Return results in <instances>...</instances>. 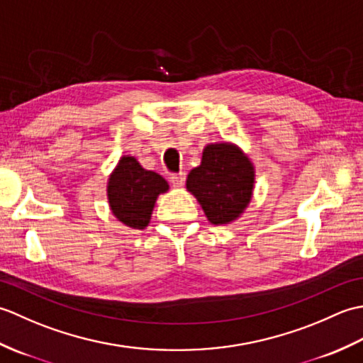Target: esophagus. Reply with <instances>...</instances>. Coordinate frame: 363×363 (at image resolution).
<instances>
[{
    "mask_svg": "<svg viewBox=\"0 0 363 363\" xmlns=\"http://www.w3.org/2000/svg\"><path fill=\"white\" fill-rule=\"evenodd\" d=\"M169 182L173 184V187H182L186 182V173H173L169 174Z\"/></svg>",
    "mask_w": 363,
    "mask_h": 363,
    "instance_id": "esophagus-1",
    "label": "esophagus"
}]
</instances>
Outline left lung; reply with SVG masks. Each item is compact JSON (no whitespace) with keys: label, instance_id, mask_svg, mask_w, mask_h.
Wrapping results in <instances>:
<instances>
[{"label":"left lung","instance_id":"obj_1","mask_svg":"<svg viewBox=\"0 0 363 363\" xmlns=\"http://www.w3.org/2000/svg\"><path fill=\"white\" fill-rule=\"evenodd\" d=\"M252 189L254 167L230 143L207 145L201 165L187 177V190L195 195L213 225H228L240 217L251 201Z\"/></svg>","mask_w":363,"mask_h":363}]
</instances>
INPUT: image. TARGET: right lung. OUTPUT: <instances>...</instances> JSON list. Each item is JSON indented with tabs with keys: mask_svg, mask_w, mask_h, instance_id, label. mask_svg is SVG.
Returning <instances> with one entry per match:
<instances>
[{
	"mask_svg": "<svg viewBox=\"0 0 363 363\" xmlns=\"http://www.w3.org/2000/svg\"><path fill=\"white\" fill-rule=\"evenodd\" d=\"M168 190L160 174L145 169L135 157L123 156L107 184L112 213L123 225L145 229L151 220L154 203Z\"/></svg>",
	"mask_w": 363,
	"mask_h": 363,
	"instance_id": "right-lung-1",
	"label": "right lung"
}]
</instances>
